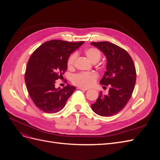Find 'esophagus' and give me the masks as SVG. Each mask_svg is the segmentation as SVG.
Returning a JSON list of instances; mask_svg holds the SVG:
<instances>
[{"label": "esophagus", "mask_w": 160, "mask_h": 160, "mask_svg": "<svg viewBox=\"0 0 160 160\" xmlns=\"http://www.w3.org/2000/svg\"><path fill=\"white\" fill-rule=\"evenodd\" d=\"M77 89H80V90H82V91H85L88 90V89H87V88H81V87H79V88H77Z\"/></svg>", "instance_id": "esophagus-1"}]
</instances>
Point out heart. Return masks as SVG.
<instances>
[{
	"mask_svg": "<svg viewBox=\"0 0 160 160\" xmlns=\"http://www.w3.org/2000/svg\"><path fill=\"white\" fill-rule=\"evenodd\" d=\"M87 58L92 62H98L101 57V52L99 49L95 47H89L84 51ZM77 59L76 53H72L67 59V67L69 69H73L75 62ZM98 79V76L93 71L79 72L75 75L72 78V83L81 88H88L93 86Z\"/></svg>",
	"mask_w": 160,
	"mask_h": 160,
	"instance_id": "b5f03b06",
	"label": "heart"
}]
</instances>
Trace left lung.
Listing matches in <instances>:
<instances>
[{
  "mask_svg": "<svg viewBox=\"0 0 160 160\" xmlns=\"http://www.w3.org/2000/svg\"><path fill=\"white\" fill-rule=\"evenodd\" d=\"M107 57V71L100 83L109 85L108 95L101 92L96 102L91 104L95 113L112 116L122 111L132 95L136 81V70L132 58L125 49L108 41L91 42Z\"/></svg>",
  "mask_w": 160,
  "mask_h": 160,
  "instance_id": "obj_1",
  "label": "left lung"
}]
</instances>
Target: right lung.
I'll return each mask as SVG.
<instances>
[{"label":"right lung","mask_w":160,"mask_h":160,"mask_svg":"<svg viewBox=\"0 0 160 160\" xmlns=\"http://www.w3.org/2000/svg\"><path fill=\"white\" fill-rule=\"evenodd\" d=\"M83 43L51 40L32 52L27 63L25 81L30 98L38 109L55 113L65 107L76 88L67 84L62 89H56V80L67 71L71 53Z\"/></svg>","instance_id":"obj_1"}]
</instances>
